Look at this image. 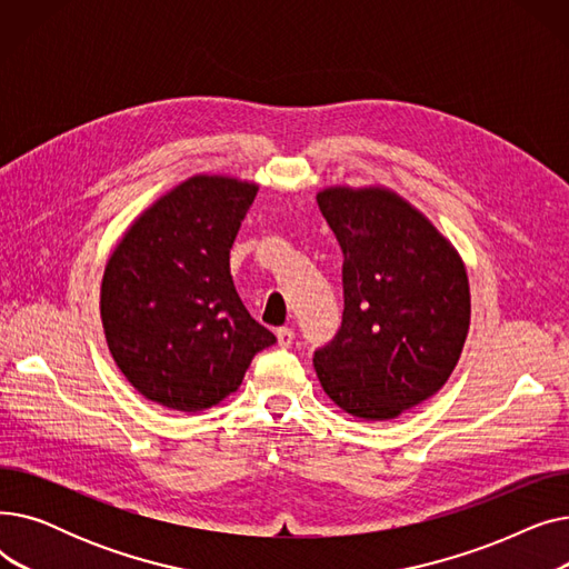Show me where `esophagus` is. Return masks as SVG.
Returning a JSON list of instances; mask_svg holds the SVG:
<instances>
[{
    "instance_id": "1",
    "label": "esophagus",
    "mask_w": 569,
    "mask_h": 569,
    "mask_svg": "<svg viewBox=\"0 0 569 569\" xmlns=\"http://www.w3.org/2000/svg\"><path fill=\"white\" fill-rule=\"evenodd\" d=\"M277 341L281 348H290L295 343V332L290 330V327H279L277 330Z\"/></svg>"
}]
</instances>
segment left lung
I'll use <instances>...</instances> for the list:
<instances>
[{
  "label": "left lung",
  "mask_w": 569,
  "mask_h": 569,
  "mask_svg": "<svg viewBox=\"0 0 569 569\" xmlns=\"http://www.w3.org/2000/svg\"><path fill=\"white\" fill-rule=\"evenodd\" d=\"M318 207L343 251V320L313 352L325 395L362 420H395L455 371L470 325L457 249L397 193L332 187Z\"/></svg>",
  "instance_id": "obj_1"
}]
</instances>
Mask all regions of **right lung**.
<instances>
[{"label": "right lung", "mask_w": 569, "mask_h": 569, "mask_svg": "<svg viewBox=\"0 0 569 569\" xmlns=\"http://www.w3.org/2000/svg\"><path fill=\"white\" fill-rule=\"evenodd\" d=\"M256 184L196 174L133 221L101 283V320L119 371L159 406L198 412L232 395L277 337L230 277V249Z\"/></svg>", "instance_id": "obj_1"}]
</instances>
